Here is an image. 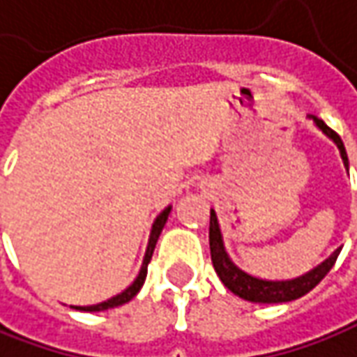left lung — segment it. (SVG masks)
<instances>
[{"label":"left lung","instance_id":"left-lung-1","mask_svg":"<svg viewBox=\"0 0 357 357\" xmlns=\"http://www.w3.org/2000/svg\"><path fill=\"white\" fill-rule=\"evenodd\" d=\"M314 125L321 128L322 132L328 138L334 140V144L340 150L342 162L348 169V154L342 138L332 130L322 119L311 117ZM209 246H211V260H213V268L217 271L220 281L225 283V287L230 289L234 295H238L240 299H246L250 303H287V301H295L307 295L312 287H317L322 281V278L332 270L334 261L338 258L340 250H334L331 258L319 264L314 270L307 271L305 275H299L295 280L285 281H268L254 278L246 271H242L238 266H234L232 260L229 258L227 250H225V242H222V234H220L219 220H217V213L211 209V220H209Z\"/></svg>","mask_w":357,"mask_h":357}]
</instances>
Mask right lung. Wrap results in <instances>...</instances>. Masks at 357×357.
<instances>
[{
  "mask_svg": "<svg viewBox=\"0 0 357 357\" xmlns=\"http://www.w3.org/2000/svg\"><path fill=\"white\" fill-rule=\"evenodd\" d=\"M169 211H172V207H166V209L162 211L158 217H156L154 225H152V230H150V238H148L146 254H144L142 268H140V271H138L137 280L132 281V283H130V285H128L127 289L123 291V293H119V295H115V297L103 301V303L89 305V307H72V309H77V311H86V312L107 311V309H113V307H119V305H125V303H128V301L137 295L138 291H140V287L144 285V280H146V273H148V264H150V260H152V254H154V248H156V242H158L160 232H162L164 225H166V220H168Z\"/></svg>",
  "mask_w": 357,
  "mask_h": 357,
  "instance_id": "1",
  "label": "right lung"
}]
</instances>
